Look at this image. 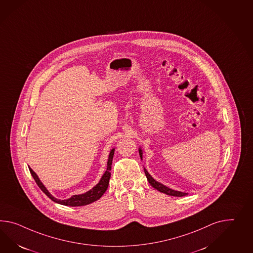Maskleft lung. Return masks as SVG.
<instances>
[{"mask_svg":"<svg viewBox=\"0 0 253 253\" xmlns=\"http://www.w3.org/2000/svg\"><path fill=\"white\" fill-rule=\"evenodd\" d=\"M138 151H139L140 158L142 159V150L139 149H138ZM144 171H145V174H146V177H147L148 181H149V183H150V185H151L152 187L155 188L156 190L160 191L161 193H164V194H166V195H171V196H179V197H180V196H184V195H188L187 193H182V192L174 191V190H172V189H169V188L167 187V186L163 185L161 182L155 181V180L151 177V175L149 174V172H148V170L145 168H144Z\"/></svg>","mask_w":253,"mask_h":253,"instance_id":"1","label":"left lung"}]
</instances>
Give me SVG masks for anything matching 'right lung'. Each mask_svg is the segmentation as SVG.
I'll use <instances>...</instances> for the list:
<instances>
[{
    "label": "right lung",
    "instance_id": "right-lung-1",
    "mask_svg": "<svg viewBox=\"0 0 253 253\" xmlns=\"http://www.w3.org/2000/svg\"><path fill=\"white\" fill-rule=\"evenodd\" d=\"M114 153H115V149L111 150L110 154H109V157H108V162H107V169H106L104 175L102 176L100 181L98 182L94 187L92 188L90 191L86 192L85 194L72 195L71 198L66 199V200H59V199L55 198L53 195H50V193L46 190V188L44 186V184L39 180V176L37 175V173L30 167H29V170H30V173L32 174L34 180L36 181L37 184L39 185V187L42 190V192L47 197H49L51 199L52 201L58 203L59 205H63V206L82 207V206H86V205L91 204L92 202L97 201L98 199H100L102 197V195H104V193H105V191L107 190L108 184H109V180H110L111 165H112Z\"/></svg>",
    "mask_w": 253,
    "mask_h": 253
}]
</instances>
